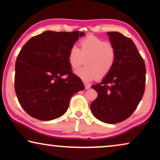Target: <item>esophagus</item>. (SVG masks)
Here are the masks:
<instances>
[{
  "instance_id": "1",
  "label": "esophagus",
  "mask_w": 160,
  "mask_h": 160,
  "mask_svg": "<svg viewBox=\"0 0 160 160\" xmlns=\"http://www.w3.org/2000/svg\"><path fill=\"white\" fill-rule=\"evenodd\" d=\"M84 87H85V89H88L90 88V84H88V83L84 82Z\"/></svg>"
}]
</instances>
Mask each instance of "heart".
<instances>
[{
    "mask_svg": "<svg viewBox=\"0 0 160 160\" xmlns=\"http://www.w3.org/2000/svg\"><path fill=\"white\" fill-rule=\"evenodd\" d=\"M81 49L72 46L68 53V62L73 70L84 62L86 66L75 73L84 81L94 78H102L110 73L116 61L115 49L111 43L96 36H89L80 43Z\"/></svg>",
    "mask_w": 160,
    "mask_h": 160,
    "instance_id": "1",
    "label": "heart"
}]
</instances>
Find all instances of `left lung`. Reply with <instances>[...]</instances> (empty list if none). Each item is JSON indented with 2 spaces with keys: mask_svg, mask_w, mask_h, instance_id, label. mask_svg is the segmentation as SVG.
I'll list each match as a JSON object with an SVG mask.
<instances>
[{
  "mask_svg": "<svg viewBox=\"0 0 160 160\" xmlns=\"http://www.w3.org/2000/svg\"><path fill=\"white\" fill-rule=\"evenodd\" d=\"M116 51L113 68L100 84L92 87L98 98L91 103L94 117L107 124H116L130 117L143 98L146 66L136 46L118 32H108Z\"/></svg>",
  "mask_w": 160,
  "mask_h": 160,
  "instance_id": "1",
  "label": "left lung"
}]
</instances>
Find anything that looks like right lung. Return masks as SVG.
<instances>
[{
  "instance_id": "obj_1",
  "label": "right lung",
  "mask_w": 160,
  "mask_h": 160,
  "mask_svg": "<svg viewBox=\"0 0 160 160\" xmlns=\"http://www.w3.org/2000/svg\"><path fill=\"white\" fill-rule=\"evenodd\" d=\"M84 36L79 31H45L23 46L15 64L14 87L21 106L32 117H60L72 96L84 89L68 62L70 49Z\"/></svg>"
}]
</instances>
